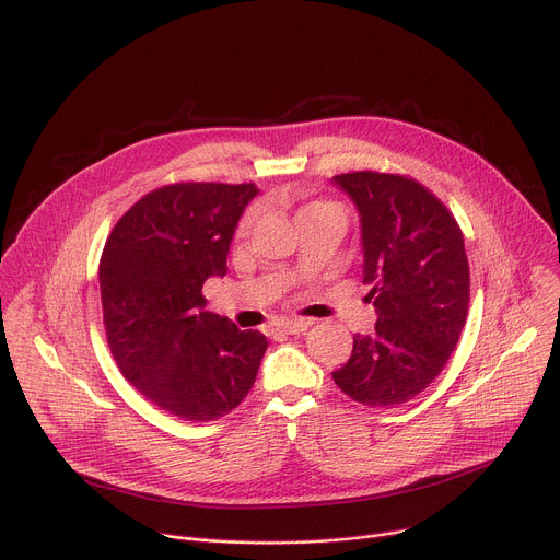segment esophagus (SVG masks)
<instances>
[{
  "label": "esophagus",
  "mask_w": 560,
  "mask_h": 560,
  "mask_svg": "<svg viewBox=\"0 0 560 560\" xmlns=\"http://www.w3.org/2000/svg\"><path fill=\"white\" fill-rule=\"evenodd\" d=\"M312 326L310 318H285V322L277 324V330L283 335H301Z\"/></svg>",
  "instance_id": "esophagus-1"
}]
</instances>
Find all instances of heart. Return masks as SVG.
<instances>
[{
	"label": "heart",
	"mask_w": 560,
	"mask_h": 560,
	"mask_svg": "<svg viewBox=\"0 0 560 560\" xmlns=\"http://www.w3.org/2000/svg\"><path fill=\"white\" fill-rule=\"evenodd\" d=\"M328 206H330V203H312V206H305L299 214H303V212H307V210H316V208H328ZM253 217H255V212H248L246 219H244V225H248V223L253 221Z\"/></svg>",
	"instance_id": "obj_1"
}]
</instances>
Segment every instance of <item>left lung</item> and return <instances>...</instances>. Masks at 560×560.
<instances>
[{
    "label": "left lung",
    "mask_w": 560,
    "mask_h": 560,
    "mask_svg": "<svg viewBox=\"0 0 560 560\" xmlns=\"http://www.w3.org/2000/svg\"><path fill=\"white\" fill-rule=\"evenodd\" d=\"M332 184L359 212L363 283L378 316L372 335H354L352 354L332 378L368 408L401 406L441 374L465 326L463 232L415 179L361 171Z\"/></svg>",
    "instance_id": "8db88e82"
}]
</instances>
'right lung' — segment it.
Returning <instances> with one entry per match:
<instances>
[{
	"label": "right lung",
	"mask_w": 560,
	"mask_h": 560,
	"mask_svg": "<svg viewBox=\"0 0 560 560\" xmlns=\"http://www.w3.org/2000/svg\"><path fill=\"white\" fill-rule=\"evenodd\" d=\"M255 184H173L141 197L113 228L100 288L110 352L154 406L214 421L250 392L268 348L206 310L210 277H225L234 230Z\"/></svg>",
	"instance_id": "obj_1"
}]
</instances>
